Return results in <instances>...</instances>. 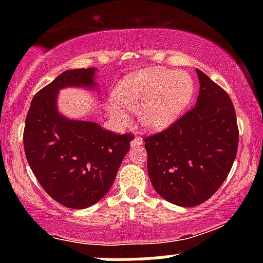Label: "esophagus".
Instances as JSON below:
<instances>
[{
    "mask_svg": "<svg viewBox=\"0 0 263 263\" xmlns=\"http://www.w3.org/2000/svg\"><path fill=\"white\" fill-rule=\"evenodd\" d=\"M143 144V141H142L141 137H135L131 142V147H137V146H142Z\"/></svg>",
    "mask_w": 263,
    "mask_h": 263,
    "instance_id": "obj_1",
    "label": "esophagus"
}]
</instances>
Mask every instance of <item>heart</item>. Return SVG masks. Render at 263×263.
Returning <instances> with one entry per match:
<instances>
[{
  "mask_svg": "<svg viewBox=\"0 0 263 263\" xmlns=\"http://www.w3.org/2000/svg\"><path fill=\"white\" fill-rule=\"evenodd\" d=\"M194 93L190 75L170 69L153 68L129 74L114 90V99L120 106L138 112L142 127L162 131L177 121ZM114 102L106 105L107 114L119 123L128 116Z\"/></svg>",
  "mask_w": 263,
  "mask_h": 263,
  "instance_id": "1",
  "label": "heart"
}]
</instances>
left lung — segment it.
I'll return each instance as SVG.
<instances>
[{"instance_id": "8db88e82", "label": "left lung", "mask_w": 263, "mask_h": 263, "mask_svg": "<svg viewBox=\"0 0 263 263\" xmlns=\"http://www.w3.org/2000/svg\"><path fill=\"white\" fill-rule=\"evenodd\" d=\"M195 106L171 127L144 138L147 171L163 199L190 208L206 201L228 177L238 146L231 99L197 69Z\"/></svg>"}]
</instances>
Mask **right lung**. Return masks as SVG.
<instances>
[{
  "label": "right lung",
  "instance_id": "obj_1",
  "mask_svg": "<svg viewBox=\"0 0 263 263\" xmlns=\"http://www.w3.org/2000/svg\"><path fill=\"white\" fill-rule=\"evenodd\" d=\"M95 74V68L62 73L35 93L26 119L23 144L29 167L42 188L70 209H85L106 195L134 140L59 112V90H96Z\"/></svg>",
  "mask_w": 263,
  "mask_h": 263
}]
</instances>
